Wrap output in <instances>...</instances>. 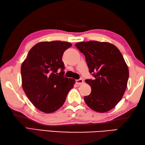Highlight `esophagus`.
Segmentation results:
<instances>
[{
  "label": "esophagus",
  "mask_w": 145,
  "mask_h": 145,
  "mask_svg": "<svg viewBox=\"0 0 145 145\" xmlns=\"http://www.w3.org/2000/svg\"><path fill=\"white\" fill-rule=\"evenodd\" d=\"M75 82L76 84H77V85H80L82 84L83 82H84V81H83V80L82 79V78H80V79H77L75 80Z\"/></svg>",
  "instance_id": "1"
}]
</instances>
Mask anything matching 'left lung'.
<instances>
[{"label":"left lung","instance_id":"obj_1","mask_svg":"<svg viewBox=\"0 0 145 145\" xmlns=\"http://www.w3.org/2000/svg\"><path fill=\"white\" fill-rule=\"evenodd\" d=\"M75 46L85 56L89 73L94 79H86L91 88L84 97L86 104L99 112L109 111L121 100L125 91L129 72L121 53L107 42H79Z\"/></svg>","mask_w":145,"mask_h":145}]
</instances>
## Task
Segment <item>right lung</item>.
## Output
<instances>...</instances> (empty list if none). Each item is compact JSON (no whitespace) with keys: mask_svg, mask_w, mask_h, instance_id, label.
<instances>
[{"mask_svg":"<svg viewBox=\"0 0 145 145\" xmlns=\"http://www.w3.org/2000/svg\"><path fill=\"white\" fill-rule=\"evenodd\" d=\"M72 44L44 41L32 48L21 67L22 88L29 100L40 111L53 112L62 106L75 80L64 77L62 56ZM61 72L58 74L57 71Z\"/></svg>","mask_w":145,"mask_h":145,"instance_id":"right-lung-1","label":"right lung"}]
</instances>
